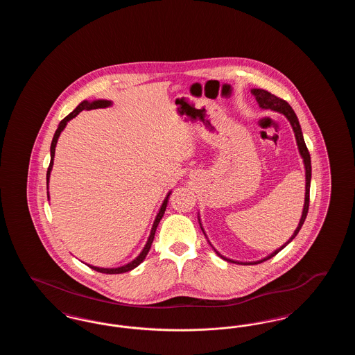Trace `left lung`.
Returning <instances> with one entry per match:
<instances>
[{"mask_svg":"<svg viewBox=\"0 0 355 355\" xmlns=\"http://www.w3.org/2000/svg\"><path fill=\"white\" fill-rule=\"evenodd\" d=\"M252 93H253L255 100L258 102L259 107H262V109H271V110H274V112H278V113L284 114V116L288 119V122H290V125H291V128H293V130H294V135H295L297 145H298V150H300V154H301V157H302V159H304V174H306V193H304V210H302V217H301V220H300V223H298L297 229L294 230L293 236L288 238V241L285 242L279 249L274 250L270 255L265 257L263 259L254 261V262H239V261H233V259H229V258H226V257L220 255V254L214 249V250H216V253L218 254L222 259H225V261H227V262H233V263H239V265H254V263L257 265V263H261V262H263V261L270 259V258H272L275 254L279 253L285 246H287V245H288V243H290V242L297 236L298 232L301 230V227H302V225H304V220H306L307 211H309V202H310L311 161H310V154H309V150H307L306 144H304V135H302V130H301L300 121L297 119V116H295L294 110L291 109V106H290L285 100L278 98L277 96L271 94V93H269L268 90H263V89H252ZM198 222H200V225H201V220H200V217H198ZM201 229H202L203 232L202 225H201ZM203 234H205V232H203ZM205 236H206V234H205ZM209 243H210V242H209ZM210 245H211V243H210Z\"/></svg>","mask_w":355,"mask_h":355,"instance_id":"obj_1","label":"left lung"}]
</instances>
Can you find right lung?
Here are the masks:
<instances>
[{
	"instance_id": "obj_1",
	"label": "right lung",
	"mask_w": 355,
	"mask_h": 355,
	"mask_svg": "<svg viewBox=\"0 0 355 355\" xmlns=\"http://www.w3.org/2000/svg\"><path fill=\"white\" fill-rule=\"evenodd\" d=\"M112 105V101H107V100H97V101H83L70 114H68L65 119H62L61 122H60V125H58V128H57V130H55V133H54V137H53V141H51V164H49V168H48V173H46V184L49 185V178H51V168H53V161H54V153H55V145H57V141H58V137L61 135V132L65 129V126H67V123H68L70 119H74V117H77L83 110H92V109H98V107H107V106H110ZM49 189V187H48ZM170 194H171V191L168 193V196L165 197V200H164V202H162V206H161V209H159V211H158V214H157V217H155V220H154V223H153L152 230H150V236L148 238V242H146V245H145V248L142 249V252L139 253V255L133 259L132 262H129L128 265H123V266H121V268H113V269H107V268H97V266H90V265H87L90 269H93V270L100 271V272H105V274H121V272H126V271L133 270L135 268H137L144 259H145V257L148 255L149 253V250H150V248H152L153 239H154V234H155V230H157V226H158V223H159V220H162V217H164V214H165V210H166V206H168V201H169ZM48 200H49V191H48Z\"/></svg>"
}]
</instances>
